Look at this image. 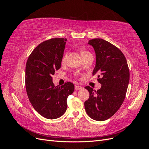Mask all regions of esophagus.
Returning a JSON list of instances; mask_svg holds the SVG:
<instances>
[{
	"label": "esophagus",
	"instance_id": "1",
	"mask_svg": "<svg viewBox=\"0 0 149 149\" xmlns=\"http://www.w3.org/2000/svg\"><path fill=\"white\" fill-rule=\"evenodd\" d=\"M74 88L76 90H79V89H81L83 88L81 86H75Z\"/></svg>",
	"mask_w": 149,
	"mask_h": 149
}]
</instances>
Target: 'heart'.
I'll return each mask as SVG.
<instances>
[{
	"mask_svg": "<svg viewBox=\"0 0 149 149\" xmlns=\"http://www.w3.org/2000/svg\"><path fill=\"white\" fill-rule=\"evenodd\" d=\"M87 53H88L87 52H82L81 55H84V54ZM66 58H67V53H65L64 55H63V56L62 60H61V63H62L63 64L65 63V61H66Z\"/></svg>",
	"mask_w": 149,
	"mask_h": 149,
	"instance_id": "1",
	"label": "heart"
}]
</instances>
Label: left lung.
Wrapping results in <instances>:
<instances>
[{
	"instance_id": "8db88e82",
	"label": "left lung",
	"mask_w": 149,
	"mask_h": 149,
	"mask_svg": "<svg viewBox=\"0 0 149 149\" xmlns=\"http://www.w3.org/2000/svg\"><path fill=\"white\" fill-rule=\"evenodd\" d=\"M96 53L93 74H98L101 87L97 91L86 86L89 97L84 102L85 110L91 119L103 121L113 116L123 103L129 83L127 60L120 49L101 38L90 40Z\"/></svg>"
}]
</instances>
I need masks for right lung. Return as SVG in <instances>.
Masks as SVG:
<instances>
[{"instance_id":"right-lung-1","label":"right lung","mask_w":149,"mask_h":149,"mask_svg":"<svg viewBox=\"0 0 149 149\" xmlns=\"http://www.w3.org/2000/svg\"><path fill=\"white\" fill-rule=\"evenodd\" d=\"M66 41V38H55L41 43L26 61L25 86L29 101L40 115L48 119L64 114L67 98L74 90L72 83L58 87L52 81V75L61 68Z\"/></svg>"}]
</instances>
